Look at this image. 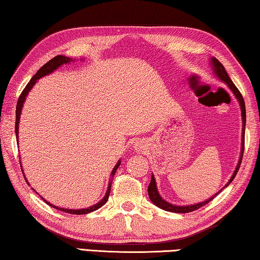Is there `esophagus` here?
Wrapping results in <instances>:
<instances>
[{"label":"esophagus","mask_w":260,"mask_h":260,"mask_svg":"<svg viewBox=\"0 0 260 260\" xmlns=\"http://www.w3.org/2000/svg\"><path fill=\"white\" fill-rule=\"evenodd\" d=\"M135 148H137V150L138 151H140L143 148V146H142V143L141 142H137L135 143Z\"/></svg>","instance_id":"esophagus-1"}]
</instances>
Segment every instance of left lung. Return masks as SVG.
<instances>
[{
  "label": "left lung",
  "mask_w": 260,
  "mask_h": 260,
  "mask_svg": "<svg viewBox=\"0 0 260 260\" xmlns=\"http://www.w3.org/2000/svg\"><path fill=\"white\" fill-rule=\"evenodd\" d=\"M211 64H212V68H213V72L215 75L217 76L219 80H221L222 82H224V83L229 86V89L232 90L233 93L235 94V97L237 98L238 103H240V106H241V111H242V119H243V132H242V150H241V156H240V160H238V164L236 167V170L234 171V174L232 176V178L229 179V182L226 183L225 186H228V185L233 182V179L235 178V176L237 175V171L238 169L241 167V163H242V158H243V152H244V132H245V119H246V115H245V103L244 100H243V96L240 92V90L236 88V85L233 83V81L230 80V77L228 76V74H226L225 69L223 67V64H222L219 60L215 59V57H212L211 60ZM224 186V187H225ZM148 194H149L150 200L152 201V204L157 206V207L164 209V211L167 212H172V213H189V212H193V211H197V209H199L200 207H203L206 204H208L209 201L213 200L214 198H215L217 194L213 196L212 198H209L204 203H200V204H196V205H188V206H177V205H172L170 203H168L163 199L162 197L159 196V193L157 191V186H156V182H155V177L154 175H151V180H150V184L149 186H148Z\"/></svg>",
  "instance_id": "left-lung-1"
}]
</instances>
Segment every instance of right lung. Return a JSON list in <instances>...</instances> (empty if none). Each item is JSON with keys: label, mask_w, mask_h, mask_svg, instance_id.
<instances>
[{"label": "right lung", "mask_w": 260, "mask_h": 260, "mask_svg": "<svg viewBox=\"0 0 260 260\" xmlns=\"http://www.w3.org/2000/svg\"><path fill=\"white\" fill-rule=\"evenodd\" d=\"M73 59H71V57H67V56H63V55H56L55 57H53V59H51L48 61L47 63H45L43 67H41L38 72L36 73V75L31 78V81L28 82L27 85L25 86V89L23 90L22 93H20V96L18 98V102H17V106H16V123H15V133H16V138L18 139V125H19V119H20V113H22V109H23V104L24 102H25V98L27 96V93L30 90L32 89V86H34L36 84V82L39 80V78L44 77L48 75V74H51L55 71V69H57L60 67V66H62L64 63H69L72 62ZM120 160H118L117 166H115L113 168L112 172H111V176H114L115 171H117V169L119 168V166H120ZM20 168H22V166H20ZM26 180V178H25ZM27 182V180H26ZM28 184V182H27ZM111 184H112V179H111V182L109 183V187H108V191H106L105 196L103 199L100 201V203H97L96 205L91 206V207H88V208H83V209H68V208H61V207H56V206L49 204L48 201H46L44 199V198H41L45 203H46L47 205L51 206V207H54L56 208L57 211H61V212H64V213H69V214H75V215H81V214H88V213H91L93 211H97L98 208H101L103 205L106 204V201H108L109 199V196H110V191H111ZM30 185V184H28Z\"/></svg>", "instance_id": "1"}]
</instances>
